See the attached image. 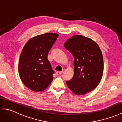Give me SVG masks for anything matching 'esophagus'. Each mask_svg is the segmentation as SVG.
Returning <instances> with one entry per match:
<instances>
[{"label":"esophagus","instance_id":"1","mask_svg":"<svg viewBox=\"0 0 122 122\" xmlns=\"http://www.w3.org/2000/svg\"><path fill=\"white\" fill-rule=\"evenodd\" d=\"M62 73H63V71H56V75H60V74H61Z\"/></svg>","mask_w":122,"mask_h":122}]
</instances>
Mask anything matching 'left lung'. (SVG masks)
<instances>
[{
	"mask_svg": "<svg viewBox=\"0 0 122 122\" xmlns=\"http://www.w3.org/2000/svg\"><path fill=\"white\" fill-rule=\"evenodd\" d=\"M74 58V76L66 81L76 95L86 94L95 89L103 76L104 64L99 46L91 39L81 35L70 38L64 44Z\"/></svg>",
	"mask_w": 122,
	"mask_h": 122,
	"instance_id": "8db88e82",
	"label": "left lung"
}]
</instances>
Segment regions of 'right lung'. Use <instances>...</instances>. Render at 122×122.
<instances>
[{"label":"right lung","instance_id":"add662e5","mask_svg":"<svg viewBox=\"0 0 122 122\" xmlns=\"http://www.w3.org/2000/svg\"><path fill=\"white\" fill-rule=\"evenodd\" d=\"M59 36L46 33L31 38L20 54L18 72L25 86L35 92L43 91L50 84L54 71L47 56Z\"/></svg>","mask_w":122,"mask_h":122}]
</instances>
